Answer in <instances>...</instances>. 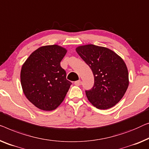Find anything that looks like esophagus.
<instances>
[{"label": "esophagus", "mask_w": 149, "mask_h": 149, "mask_svg": "<svg viewBox=\"0 0 149 149\" xmlns=\"http://www.w3.org/2000/svg\"><path fill=\"white\" fill-rule=\"evenodd\" d=\"M81 84V80H79V81H77L74 82V85L77 86H79Z\"/></svg>", "instance_id": "esophagus-1"}]
</instances>
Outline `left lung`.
Masks as SVG:
<instances>
[{"label": "left lung", "instance_id": "8db88e82", "mask_svg": "<svg viewBox=\"0 0 149 149\" xmlns=\"http://www.w3.org/2000/svg\"><path fill=\"white\" fill-rule=\"evenodd\" d=\"M76 51L93 73V87L85 91L88 100L100 109L114 106L121 100L129 85L124 60L111 49L93 44L79 46Z\"/></svg>", "mask_w": 149, "mask_h": 149}]
</instances>
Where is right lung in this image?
<instances>
[{
  "instance_id": "right-lung-1",
  "label": "right lung",
  "mask_w": 149,
  "mask_h": 149,
  "mask_svg": "<svg viewBox=\"0 0 149 149\" xmlns=\"http://www.w3.org/2000/svg\"><path fill=\"white\" fill-rule=\"evenodd\" d=\"M66 49L58 45L42 46L34 51L23 64L21 83L25 95L38 108L56 109L72 85L66 79L60 62Z\"/></svg>"
}]
</instances>
